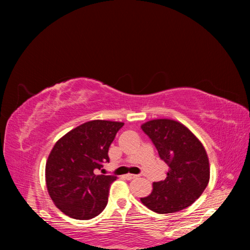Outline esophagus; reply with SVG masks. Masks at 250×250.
Returning <instances> with one entry per match:
<instances>
[{"mask_svg": "<svg viewBox=\"0 0 250 250\" xmlns=\"http://www.w3.org/2000/svg\"><path fill=\"white\" fill-rule=\"evenodd\" d=\"M125 177L126 180H133L135 177H138V175H134V174H125Z\"/></svg>", "mask_w": 250, "mask_h": 250, "instance_id": "esophagus-1", "label": "esophagus"}]
</instances>
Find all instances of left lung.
Returning <instances> with one entry per match:
<instances>
[{
    "label": "left lung",
    "instance_id": "left-lung-1",
    "mask_svg": "<svg viewBox=\"0 0 250 250\" xmlns=\"http://www.w3.org/2000/svg\"><path fill=\"white\" fill-rule=\"evenodd\" d=\"M160 158L168 166L166 180L154 182L142 204L159 214L192 205L209 181V161L202 142L188 126L173 119H154L141 125Z\"/></svg>",
    "mask_w": 250,
    "mask_h": 250
}]
</instances>
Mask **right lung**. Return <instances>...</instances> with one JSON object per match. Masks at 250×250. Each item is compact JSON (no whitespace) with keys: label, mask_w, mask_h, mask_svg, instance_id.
<instances>
[{"label":"right lung","mask_w":250,"mask_h":250,"mask_svg":"<svg viewBox=\"0 0 250 250\" xmlns=\"http://www.w3.org/2000/svg\"><path fill=\"white\" fill-rule=\"evenodd\" d=\"M124 122L91 120L55 143L45 167L46 186L57 208L76 219L94 218L108 203L113 175L95 171L109 162L108 150Z\"/></svg>","instance_id":"right-lung-1"}]
</instances>
